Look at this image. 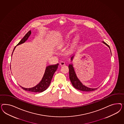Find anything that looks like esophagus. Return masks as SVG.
Masks as SVG:
<instances>
[{
	"instance_id": "1",
	"label": "esophagus",
	"mask_w": 124,
	"mask_h": 124,
	"mask_svg": "<svg viewBox=\"0 0 124 124\" xmlns=\"http://www.w3.org/2000/svg\"><path fill=\"white\" fill-rule=\"evenodd\" d=\"M60 66H64V65H65V63H64V62L61 61V62H60Z\"/></svg>"
}]
</instances>
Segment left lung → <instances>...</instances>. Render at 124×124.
<instances>
[{"instance_id":"8db88e82","label":"left lung","mask_w":124,"mask_h":124,"mask_svg":"<svg viewBox=\"0 0 124 124\" xmlns=\"http://www.w3.org/2000/svg\"><path fill=\"white\" fill-rule=\"evenodd\" d=\"M104 44L108 46L110 49L109 46L107 44H106L105 42H103ZM73 56L71 58V60H72ZM69 76L70 81L71 82L73 86L75 88V89L81 90L83 91H94L97 89V88H90L88 87L85 86L83 85L82 83L80 81L78 78H77L76 75L75 74V71L74 70V67L73 66L72 64H70L69 65Z\"/></svg>"}]
</instances>
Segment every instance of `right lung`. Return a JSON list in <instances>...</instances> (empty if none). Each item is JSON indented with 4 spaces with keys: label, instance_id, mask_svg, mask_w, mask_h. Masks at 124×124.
Instances as JSON below:
<instances>
[{
    "label": "right lung",
    "instance_id": "1",
    "mask_svg": "<svg viewBox=\"0 0 124 124\" xmlns=\"http://www.w3.org/2000/svg\"><path fill=\"white\" fill-rule=\"evenodd\" d=\"M31 34V30H30L25 36L23 37L22 39L20 41L19 43L17 44V45H19L20 44H22L23 43H24L30 37V34ZM16 46H15V48L13 50V51L12 53V55L13 54V53L14 52V51L15 50V48ZM59 65V64H55V65H50L47 66L45 69V72L44 75V76L42 79V80L36 86L33 87L31 88H25L23 87H22L23 90H26L28 91H30L32 92H42L46 90L49 86L51 81L52 79L53 76L55 73V72L56 71L57 69L58 68Z\"/></svg>",
    "mask_w": 124,
    "mask_h": 124
}]
</instances>
